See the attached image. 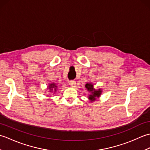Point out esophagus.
<instances>
[{
	"label": "esophagus",
	"mask_w": 150,
	"mask_h": 150,
	"mask_svg": "<svg viewBox=\"0 0 150 150\" xmlns=\"http://www.w3.org/2000/svg\"><path fill=\"white\" fill-rule=\"evenodd\" d=\"M68 84L70 86H74L76 84V82L75 81H68Z\"/></svg>",
	"instance_id": "34e87169"
}]
</instances>
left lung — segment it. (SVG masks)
Returning a JSON list of instances; mask_svg holds the SVG:
<instances>
[{"label":"left lung","mask_w":150,"mask_h":150,"mask_svg":"<svg viewBox=\"0 0 150 150\" xmlns=\"http://www.w3.org/2000/svg\"><path fill=\"white\" fill-rule=\"evenodd\" d=\"M85 87L90 93V94L88 95V99L90 100V103H93L95 100H96L97 98L100 97L102 93H103L101 89H95L93 84H92L91 82H88L86 84Z\"/></svg>","instance_id":"1"}]
</instances>
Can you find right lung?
Listing matches in <instances>:
<instances>
[{
	"instance_id": "add662e5",
	"label": "right lung",
	"mask_w": 150,
	"mask_h": 150,
	"mask_svg": "<svg viewBox=\"0 0 150 150\" xmlns=\"http://www.w3.org/2000/svg\"><path fill=\"white\" fill-rule=\"evenodd\" d=\"M47 90H48V91L51 93H55L57 90V86L56 85L55 83L54 82H52V83H50L48 86L47 88Z\"/></svg>"
}]
</instances>
